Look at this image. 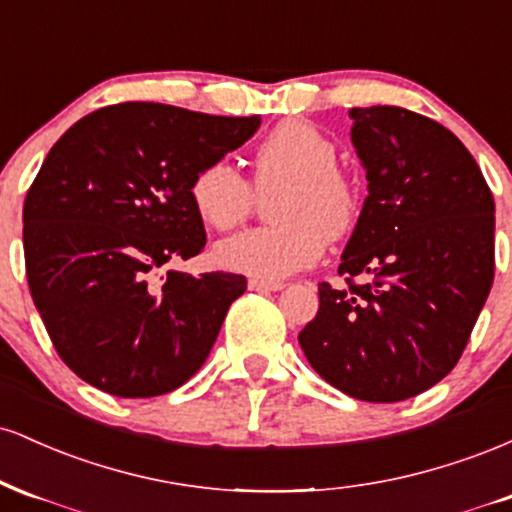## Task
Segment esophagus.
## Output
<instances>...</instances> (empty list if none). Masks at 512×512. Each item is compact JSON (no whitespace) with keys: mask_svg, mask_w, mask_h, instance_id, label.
<instances>
[{"mask_svg":"<svg viewBox=\"0 0 512 512\" xmlns=\"http://www.w3.org/2000/svg\"><path fill=\"white\" fill-rule=\"evenodd\" d=\"M284 281H279V279H250L248 281V289L250 291H279V289H284Z\"/></svg>","mask_w":512,"mask_h":512,"instance_id":"esophagus-1","label":"esophagus"}]
</instances>
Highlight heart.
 I'll list each match as a JSON object with an SVG mask.
<instances>
[{
    "label": "heart",
    "mask_w": 512,
    "mask_h": 512,
    "mask_svg": "<svg viewBox=\"0 0 512 512\" xmlns=\"http://www.w3.org/2000/svg\"><path fill=\"white\" fill-rule=\"evenodd\" d=\"M258 195L269 197L274 223L233 233L214 250L216 264L257 279H281L310 267L327 238L354 231L361 216V187L337 166V144L308 120H284L252 151V178L228 161H209L192 175L197 216L211 228H231L250 214Z\"/></svg>",
    "instance_id": "heart-1"
}]
</instances>
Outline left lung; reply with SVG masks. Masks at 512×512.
I'll use <instances>...</instances> for the list:
<instances>
[{
    "mask_svg": "<svg viewBox=\"0 0 512 512\" xmlns=\"http://www.w3.org/2000/svg\"><path fill=\"white\" fill-rule=\"evenodd\" d=\"M349 117L368 197L339 264L344 286L317 284L320 308L298 342L344 395L402 402L457 366L489 298L493 195L467 146L431 117L397 105Z\"/></svg>",
    "mask_w": 512,
    "mask_h": 512,
    "instance_id": "8db88e82",
    "label": "left lung"
}]
</instances>
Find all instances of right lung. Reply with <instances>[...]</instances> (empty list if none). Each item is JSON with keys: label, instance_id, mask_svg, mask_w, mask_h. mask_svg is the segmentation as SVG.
<instances>
[{"label": "right lung", "instance_id": "add662e5", "mask_svg": "<svg viewBox=\"0 0 512 512\" xmlns=\"http://www.w3.org/2000/svg\"><path fill=\"white\" fill-rule=\"evenodd\" d=\"M260 117L127 101L62 134L23 202V255L52 346L115 397L166 395L207 361L243 274L168 269L207 243L190 180Z\"/></svg>", "mask_w": 512, "mask_h": 512}]
</instances>
